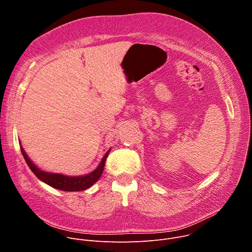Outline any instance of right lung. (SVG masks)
Returning <instances> with one entry per match:
<instances>
[{
    "instance_id": "right-lung-1",
    "label": "right lung",
    "mask_w": 252,
    "mask_h": 252,
    "mask_svg": "<svg viewBox=\"0 0 252 252\" xmlns=\"http://www.w3.org/2000/svg\"><path fill=\"white\" fill-rule=\"evenodd\" d=\"M21 152H22V155H23L27 164L29 165L30 169L34 173L35 176H37L39 179H41V181L44 182L45 184L49 185L50 187L57 189L63 190V191L85 190V189H89L90 187H92L94 183H96L103 171L105 159L110 153V151H109L105 154V156L102 158L100 164L93 172H91L87 175H84V176H66V175H63V174H59V173H50V172H46V171L39 169L31 161V159L28 158V156L25 153L23 148H21Z\"/></svg>"
}]
</instances>
